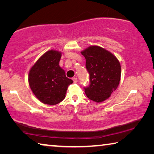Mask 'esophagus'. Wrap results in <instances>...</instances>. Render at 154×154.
I'll return each instance as SVG.
<instances>
[{"instance_id":"esophagus-1","label":"esophagus","mask_w":154,"mask_h":154,"mask_svg":"<svg viewBox=\"0 0 154 154\" xmlns=\"http://www.w3.org/2000/svg\"><path fill=\"white\" fill-rule=\"evenodd\" d=\"M72 81H73V82L74 83H77V77H73V78H72Z\"/></svg>"}]
</instances>
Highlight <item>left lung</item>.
Returning a JSON list of instances; mask_svg holds the SVG:
<instances>
[{
    "instance_id": "left-lung-1",
    "label": "left lung",
    "mask_w": 154,
    "mask_h": 154,
    "mask_svg": "<svg viewBox=\"0 0 154 154\" xmlns=\"http://www.w3.org/2000/svg\"><path fill=\"white\" fill-rule=\"evenodd\" d=\"M86 60L90 84L84 88L87 97L100 103L110 97L118 88L121 77V66L111 52L99 46H90L82 52Z\"/></svg>"
}]
</instances>
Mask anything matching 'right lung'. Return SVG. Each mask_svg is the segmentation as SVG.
<instances>
[{"label":"right lung","instance_id":"1","mask_svg":"<svg viewBox=\"0 0 154 154\" xmlns=\"http://www.w3.org/2000/svg\"><path fill=\"white\" fill-rule=\"evenodd\" d=\"M61 52L48 51L36 61L28 74V83L41 103L54 105L63 100L68 86L73 83L60 66Z\"/></svg>","mask_w":154,"mask_h":154}]
</instances>
